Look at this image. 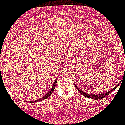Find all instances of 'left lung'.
I'll return each mask as SVG.
<instances>
[{
	"mask_svg": "<svg viewBox=\"0 0 125 125\" xmlns=\"http://www.w3.org/2000/svg\"><path fill=\"white\" fill-rule=\"evenodd\" d=\"M120 83H118V85H117V86L114 87V88H113L112 89L109 90V92H107L106 93H104L101 94H89L88 93H85V92H83L82 90L78 88L77 86H76V85L74 84V85H75V86H76V88H77V89L78 91L80 93V94H82L83 95L84 97H88V98H91V99H94V100H100V99H102L103 98H105V97H107V95L109 94L112 93V92H113L114 90H115V89L119 86Z\"/></svg>",
	"mask_w": 125,
	"mask_h": 125,
	"instance_id": "8db88e82",
	"label": "left lung"
}]
</instances>
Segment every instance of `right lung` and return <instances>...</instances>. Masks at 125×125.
Returning a JSON list of instances; mask_svg holds the SVG:
<instances>
[{
	"label": "right lung",
	"mask_w": 125,
	"mask_h": 125,
	"mask_svg": "<svg viewBox=\"0 0 125 125\" xmlns=\"http://www.w3.org/2000/svg\"><path fill=\"white\" fill-rule=\"evenodd\" d=\"M57 79H56L55 81H54V83H53V86L52 88H51V89L49 90V92L47 94H45L44 96L42 97V98H41L40 99H39V100H35V101H28V102H39V101H41L42 100H45V99H46L47 98H48V97H49L50 95L52 94V93L53 92V91L54 90V89H55V87H56V83H57Z\"/></svg>",
	"instance_id": "add662e5"
}]
</instances>
